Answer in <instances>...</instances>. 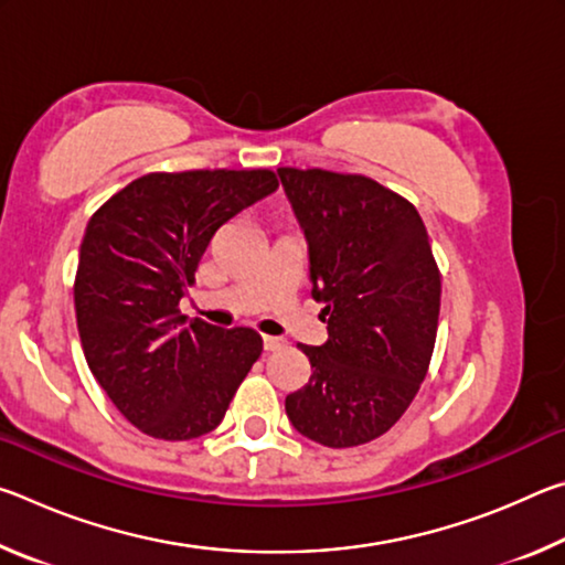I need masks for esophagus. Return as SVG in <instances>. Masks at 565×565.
<instances>
[{"instance_id": "esophagus-1", "label": "esophagus", "mask_w": 565, "mask_h": 565, "mask_svg": "<svg viewBox=\"0 0 565 565\" xmlns=\"http://www.w3.org/2000/svg\"><path fill=\"white\" fill-rule=\"evenodd\" d=\"M262 341H264V351H276L284 347V341L279 337H264Z\"/></svg>"}]
</instances>
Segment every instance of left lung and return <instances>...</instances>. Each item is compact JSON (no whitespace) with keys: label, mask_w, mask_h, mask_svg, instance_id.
Segmentation results:
<instances>
[{"label":"left lung","mask_w":565,"mask_h":565,"mask_svg":"<svg viewBox=\"0 0 565 565\" xmlns=\"http://www.w3.org/2000/svg\"><path fill=\"white\" fill-rule=\"evenodd\" d=\"M279 179L329 331L321 347H301L311 379L286 396V416L321 446L369 444L404 416L434 353L441 274L426 226L369 177L284 167Z\"/></svg>","instance_id":"obj_1"}]
</instances>
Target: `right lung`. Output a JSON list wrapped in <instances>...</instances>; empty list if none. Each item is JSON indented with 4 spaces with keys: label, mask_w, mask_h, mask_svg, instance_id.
Masks as SVG:
<instances>
[{
    "label": "right lung",
    "mask_w": 565,
    "mask_h": 565,
    "mask_svg": "<svg viewBox=\"0 0 565 565\" xmlns=\"http://www.w3.org/2000/svg\"><path fill=\"white\" fill-rule=\"evenodd\" d=\"M279 186L269 169L147 174L89 218L74 281L76 327L94 379L147 436L189 441L222 424L254 361V329L179 311L209 242Z\"/></svg>",
    "instance_id": "add662e5"
}]
</instances>
